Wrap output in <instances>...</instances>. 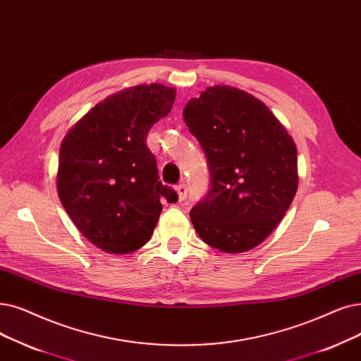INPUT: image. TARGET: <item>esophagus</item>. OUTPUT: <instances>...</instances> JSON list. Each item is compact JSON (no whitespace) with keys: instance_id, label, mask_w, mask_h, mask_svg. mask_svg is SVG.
Instances as JSON below:
<instances>
[{"instance_id":"obj_1","label":"esophagus","mask_w":361,"mask_h":361,"mask_svg":"<svg viewBox=\"0 0 361 361\" xmlns=\"http://www.w3.org/2000/svg\"><path fill=\"white\" fill-rule=\"evenodd\" d=\"M176 190H177V193H178V200H184V199L187 197V185H185L184 183L178 184V185L176 187Z\"/></svg>"}]
</instances>
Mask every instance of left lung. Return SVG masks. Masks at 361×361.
<instances>
[{
    "label": "left lung",
    "mask_w": 361,
    "mask_h": 361,
    "mask_svg": "<svg viewBox=\"0 0 361 361\" xmlns=\"http://www.w3.org/2000/svg\"><path fill=\"white\" fill-rule=\"evenodd\" d=\"M183 118L211 176V189L190 211L195 230L223 252H246L270 236L295 197L293 140L262 102L228 85L207 88Z\"/></svg>",
    "instance_id": "obj_1"
}]
</instances>
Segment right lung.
<instances>
[{
	"label": "right lung",
	"mask_w": 361,
	"mask_h": 361,
	"mask_svg": "<svg viewBox=\"0 0 361 361\" xmlns=\"http://www.w3.org/2000/svg\"><path fill=\"white\" fill-rule=\"evenodd\" d=\"M176 90L161 84L119 91L94 106L60 146L57 192L73 224L97 247L128 254L152 238L162 199L178 200L159 181L146 138L166 116Z\"/></svg>",
	"instance_id": "1"
}]
</instances>
